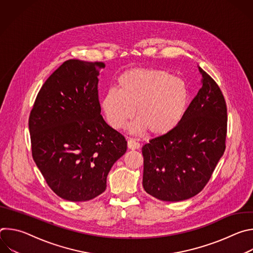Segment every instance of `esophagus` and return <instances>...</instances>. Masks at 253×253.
I'll use <instances>...</instances> for the list:
<instances>
[{
	"label": "esophagus",
	"instance_id": "34e87169",
	"mask_svg": "<svg viewBox=\"0 0 253 253\" xmlns=\"http://www.w3.org/2000/svg\"><path fill=\"white\" fill-rule=\"evenodd\" d=\"M127 145H128V148H129L130 150H136V149H139V148H140V143H138V142L135 141L134 139H129V140H128V143H127Z\"/></svg>",
	"mask_w": 253,
	"mask_h": 253
}]
</instances>
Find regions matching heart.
Returning a JSON list of instances; mask_svg holds the SVG:
<instances>
[{"mask_svg":"<svg viewBox=\"0 0 253 253\" xmlns=\"http://www.w3.org/2000/svg\"><path fill=\"white\" fill-rule=\"evenodd\" d=\"M189 92L185 82L164 70L133 69L118 79V89L108 90L101 107L107 123L122 129L134 116L132 132L148 130L164 135L181 122L187 109Z\"/></svg>","mask_w":253,"mask_h":253,"instance_id":"heart-1","label":"heart"}]
</instances>
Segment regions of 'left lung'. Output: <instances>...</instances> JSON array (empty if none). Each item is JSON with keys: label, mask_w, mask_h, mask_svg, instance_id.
Returning a JSON list of instances; mask_svg holds the SVG:
<instances>
[{"label": "left lung", "mask_w": 253, "mask_h": 253, "mask_svg": "<svg viewBox=\"0 0 253 253\" xmlns=\"http://www.w3.org/2000/svg\"><path fill=\"white\" fill-rule=\"evenodd\" d=\"M202 87L175 129L142 147L143 187L163 201L198 194L225 151L227 108L216 82L200 67Z\"/></svg>", "instance_id": "1"}]
</instances>
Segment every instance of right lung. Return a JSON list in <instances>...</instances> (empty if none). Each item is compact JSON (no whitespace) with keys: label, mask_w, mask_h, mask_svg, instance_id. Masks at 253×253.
<instances>
[{"label":"right lung","mask_w":253,"mask_h":253,"mask_svg":"<svg viewBox=\"0 0 253 253\" xmlns=\"http://www.w3.org/2000/svg\"><path fill=\"white\" fill-rule=\"evenodd\" d=\"M103 62H64L40 89L29 117L32 156L61 198L91 200L106 189L127 141L101 115L98 75Z\"/></svg>","instance_id":"add662e5"}]
</instances>
